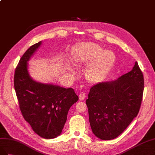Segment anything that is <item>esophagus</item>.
Returning a JSON list of instances; mask_svg holds the SVG:
<instances>
[{
	"label": "esophagus",
	"instance_id": "esophagus-1",
	"mask_svg": "<svg viewBox=\"0 0 155 155\" xmlns=\"http://www.w3.org/2000/svg\"><path fill=\"white\" fill-rule=\"evenodd\" d=\"M78 97H79V99H80V100H84L85 97H86V94L84 92H81L80 94H79L78 95Z\"/></svg>",
	"mask_w": 155,
	"mask_h": 155
}]
</instances>
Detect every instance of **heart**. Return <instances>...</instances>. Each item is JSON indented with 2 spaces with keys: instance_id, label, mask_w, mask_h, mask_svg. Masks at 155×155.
I'll use <instances>...</instances> for the list:
<instances>
[{
  "instance_id": "obj_1",
  "label": "heart",
  "mask_w": 155,
  "mask_h": 155,
  "mask_svg": "<svg viewBox=\"0 0 155 155\" xmlns=\"http://www.w3.org/2000/svg\"><path fill=\"white\" fill-rule=\"evenodd\" d=\"M74 61L77 65H89L86 71L88 81H100L111 69L116 56L110 51H104L102 47L94 43H84L74 51Z\"/></svg>"
}]
</instances>
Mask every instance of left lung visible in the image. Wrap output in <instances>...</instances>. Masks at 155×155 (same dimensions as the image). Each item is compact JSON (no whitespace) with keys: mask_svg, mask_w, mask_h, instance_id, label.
I'll return each instance as SVG.
<instances>
[{"mask_svg":"<svg viewBox=\"0 0 155 155\" xmlns=\"http://www.w3.org/2000/svg\"><path fill=\"white\" fill-rule=\"evenodd\" d=\"M143 73L136 61L116 81L92 86L86 103L94 134L101 140L117 138L138 115L143 98Z\"/></svg>","mask_w":155,"mask_h":155,"instance_id":"8db88e82","label":"left lung"}]
</instances>
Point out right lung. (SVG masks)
Returning a JSON list of instances; mask_svg holds the SVG:
<instances>
[{
	"mask_svg": "<svg viewBox=\"0 0 155 155\" xmlns=\"http://www.w3.org/2000/svg\"><path fill=\"white\" fill-rule=\"evenodd\" d=\"M41 41L28 48L20 59L14 74V87L19 108L25 120L41 138L59 136L70 107L78 100L73 88L44 84L29 76L27 61Z\"/></svg>",
	"mask_w": 155,
	"mask_h": 155,
	"instance_id": "1",
	"label": "right lung"
}]
</instances>
